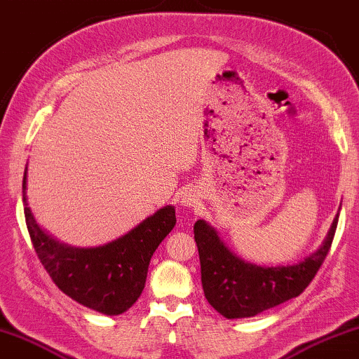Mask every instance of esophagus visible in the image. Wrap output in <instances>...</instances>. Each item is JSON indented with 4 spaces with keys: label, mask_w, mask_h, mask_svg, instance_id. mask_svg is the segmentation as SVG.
Listing matches in <instances>:
<instances>
[{
    "label": "esophagus",
    "mask_w": 359,
    "mask_h": 359,
    "mask_svg": "<svg viewBox=\"0 0 359 359\" xmlns=\"http://www.w3.org/2000/svg\"><path fill=\"white\" fill-rule=\"evenodd\" d=\"M182 204H184V206H187V208L195 206V204H196V196L193 195V193H187V195L184 196V200H182Z\"/></svg>",
    "instance_id": "1"
}]
</instances>
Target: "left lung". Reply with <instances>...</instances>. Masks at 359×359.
Instances as JSON below:
<instances>
[{
	"label": "left lung",
	"instance_id": "1",
	"mask_svg": "<svg viewBox=\"0 0 359 359\" xmlns=\"http://www.w3.org/2000/svg\"><path fill=\"white\" fill-rule=\"evenodd\" d=\"M339 214L326 240L310 257L287 266H259L236 257L217 231L198 220L193 231L200 252L201 283L208 302L229 320L251 318L297 297L320 270L331 249Z\"/></svg>",
	"mask_w": 359,
	"mask_h": 359
}]
</instances>
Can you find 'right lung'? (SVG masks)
Returning <instances> with one entry per match:
<instances>
[{
    "label": "right lung",
    "mask_w": 359,
    "mask_h": 359,
    "mask_svg": "<svg viewBox=\"0 0 359 359\" xmlns=\"http://www.w3.org/2000/svg\"><path fill=\"white\" fill-rule=\"evenodd\" d=\"M25 222L39 262L55 286L78 304L104 315H121L145 287L150 259L175 225L174 206H164L118 240L99 248H72L55 241L36 224L27 203Z\"/></svg>",
    "instance_id": "1"
}]
</instances>
